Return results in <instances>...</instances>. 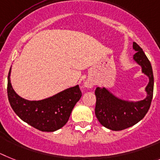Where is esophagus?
<instances>
[{
  "instance_id": "34e87169",
  "label": "esophagus",
  "mask_w": 160,
  "mask_h": 160,
  "mask_svg": "<svg viewBox=\"0 0 160 160\" xmlns=\"http://www.w3.org/2000/svg\"><path fill=\"white\" fill-rule=\"evenodd\" d=\"M84 85L85 88H92L94 86V83L92 80H85V82L84 83Z\"/></svg>"
}]
</instances>
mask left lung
Listing matches in <instances>:
<instances>
[{
    "instance_id": "1",
    "label": "left lung",
    "mask_w": 160,
    "mask_h": 160,
    "mask_svg": "<svg viewBox=\"0 0 160 160\" xmlns=\"http://www.w3.org/2000/svg\"><path fill=\"white\" fill-rule=\"evenodd\" d=\"M133 49L136 51L133 59L141 66L142 72L149 78L145 88V99L138 101L122 100L105 87H97L95 91L96 117L102 126L115 131L129 128L143 118L149 110L153 97L154 76L151 63L142 49L134 42Z\"/></svg>"
}]
</instances>
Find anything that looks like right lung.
<instances>
[{"label":"right lung","mask_w":160,"mask_h":160,"mask_svg":"<svg viewBox=\"0 0 160 160\" xmlns=\"http://www.w3.org/2000/svg\"><path fill=\"white\" fill-rule=\"evenodd\" d=\"M11 68L8 76V98L12 109L23 122L37 130L53 132L62 128L69 119L75 105L82 93L79 85L40 101H28L15 92L10 81Z\"/></svg>","instance_id":"right-lung-1"}]
</instances>
